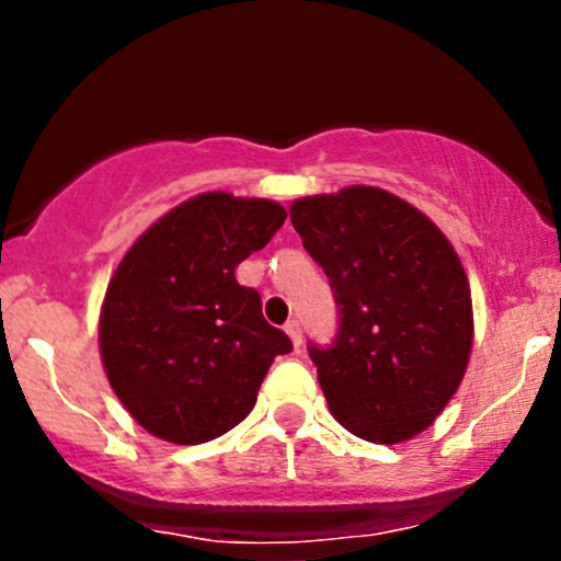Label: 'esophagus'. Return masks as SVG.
Instances as JSON below:
<instances>
[{
    "instance_id": "obj_1",
    "label": "esophagus",
    "mask_w": 561,
    "mask_h": 561,
    "mask_svg": "<svg viewBox=\"0 0 561 561\" xmlns=\"http://www.w3.org/2000/svg\"><path fill=\"white\" fill-rule=\"evenodd\" d=\"M285 331H287V336L293 339V344H296V347H301V342H304V336H301V322H298V320H287Z\"/></svg>"
}]
</instances>
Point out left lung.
I'll list each match as a JSON object with an SVG mask.
<instances>
[{
  "mask_svg": "<svg viewBox=\"0 0 561 561\" xmlns=\"http://www.w3.org/2000/svg\"><path fill=\"white\" fill-rule=\"evenodd\" d=\"M304 249L339 309L328 347L309 344L333 417L355 437L396 445L434 423L472 350V296L437 225L377 186L290 206Z\"/></svg>",
  "mask_w": 561,
  "mask_h": 561,
  "instance_id": "1",
  "label": "left lung"
}]
</instances>
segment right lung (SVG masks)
Wrapping results in <instances>:
<instances>
[{"label":"right lung","mask_w":561,"mask_h":561,"mask_svg":"<svg viewBox=\"0 0 561 561\" xmlns=\"http://www.w3.org/2000/svg\"><path fill=\"white\" fill-rule=\"evenodd\" d=\"M274 201L203 192L157 219L118 263L100 317L111 388L154 437L201 445L252 412L276 355L293 350L268 325L260 293L236 265L285 225Z\"/></svg>","instance_id":"add662e5"}]
</instances>
